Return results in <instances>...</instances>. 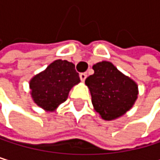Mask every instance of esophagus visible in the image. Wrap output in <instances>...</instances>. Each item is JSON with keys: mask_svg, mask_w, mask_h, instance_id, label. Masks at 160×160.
Returning <instances> with one entry per match:
<instances>
[{"mask_svg": "<svg viewBox=\"0 0 160 160\" xmlns=\"http://www.w3.org/2000/svg\"><path fill=\"white\" fill-rule=\"evenodd\" d=\"M86 77H87L86 73H81V74H79V78H81V81H82V82H84V81H85Z\"/></svg>", "mask_w": 160, "mask_h": 160, "instance_id": "obj_1", "label": "esophagus"}]
</instances>
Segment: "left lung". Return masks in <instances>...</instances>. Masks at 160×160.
Masks as SVG:
<instances>
[{
	"instance_id": "8db88e82",
	"label": "left lung",
	"mask_w": 160,
	"mask_h": 160,
	"mask_svg": "<svg viewBox=\"0 0 160 160\" xmlns=\"http://www.w3.org/2000/svg\"><path fill=\"white\" fill-rule=\"evenodd\" d=\"M92 68L94 74L85 79V84L89 88L94 109L103 120L120 118L137 100V83L109 61L98 62Z\"/></svg>"
}]
</instances>
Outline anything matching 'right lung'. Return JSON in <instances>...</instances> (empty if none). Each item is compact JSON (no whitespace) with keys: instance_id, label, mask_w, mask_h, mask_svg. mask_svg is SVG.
I'll return each mask as SVG.
<instances>
[{"instance_id":"add662e5","label":"right lung","mask_w":160,"mask_h":160,"mask_svg":"<svg viewBox=\"0 0 160 160\" xmlns=\"http://www.w3.org/2000/svg\"><path fill=\"white\" fill-rule=\"evenodd\" d=\"M79 82L72 62L57 59L29 81L30 95L38 107L52 112L67 100L72 87Z\"/></svg>"}]
</instances>
